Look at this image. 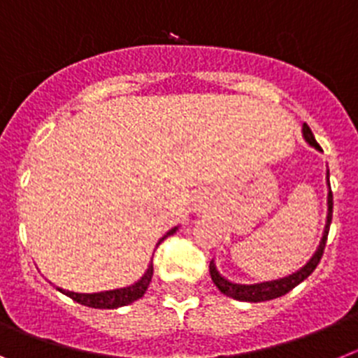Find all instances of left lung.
Instances as JSON below:
<instances>
[{"mask_svg": "<svg viewBox=\"0 0 358 358\" xmlns=\"http://www.w3.org/2000/svg\"><path fill=\"white\" fill-rule=\"evenodd\" d=\"M303 137L310 146H314L315 150H321L320 144L315 143L314 134H312V130L308 128V124H303ZM331 208H334V196H331V191H330L328 192V215H327V227H324L323 239H321L320 248H317V251L314 253V257H312V259L308 260V262L299 269V271L292 273V275L289 276H283V278L271 280V282L250 283V285H246V283H234L230 282V280L224 278V276L219 275V271L215 269L214 260H212L208 269H210L212 282L215 283V287L223 292L224 296H230V298L239 299V301H251V303H259V301H267V299H275L283 294H287V292L292 291L298 283H301L307 276H310V273L314 271L315 267H317V264H320L321 257H323L324 244H327L328 230H330Z\"/></svg>", "mask_w": 358, "mask_h": 358, "instance_id": "left-lung-1", "label": "left lung"}]
</instances>
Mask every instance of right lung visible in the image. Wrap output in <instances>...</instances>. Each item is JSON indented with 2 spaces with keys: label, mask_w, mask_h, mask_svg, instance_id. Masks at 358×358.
Wrapping results in <instances>:
<instances>
[{
  "label": "right lung",
  "mask_w": 358,
  "mask_h": 358,
  "mask_svg": "<svg viewBox=\"0 0 358 358\" xmlns=\"http://www.w3.org/2000/svg\"><path fill=\"white\" fill-rule=\"evenodd\" d=\"M176 231V228L167 231L164 235V241L166 237L173 235ZM160 244V243H159ZM151 276H153V262L148 266V271L144 273L143 278L139 282H135L134 285H128V287L123 289H114V291H103V292H92V294H85V292H73V291H64V289H59L60 292H64L66 296H69L71 299H75L78 301L80 305H85V307H92V308H117V307H124V305L134 303L135 299L143 298L144 292H146L148 285L151 282Z\"/></svg>",
  "instance_id": "1"
}]
</instances>
